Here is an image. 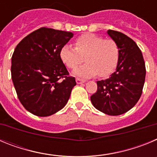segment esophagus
<instances>
[{"instance_id": "1", "label": "esophagus", "mask_w": 157, "mask_h": 157, "mask_svg": "<svg viewBox=\"0 0 157 157\" xmlns=\"http://www.w3.org/2000/svg\"><path fill=\"white\" fill-rule=\"evenodd\" d=\"M76 82H77L78 84H81V83L86 82V80L82 79V78H76Z\"/></svg>"}]
</instances>
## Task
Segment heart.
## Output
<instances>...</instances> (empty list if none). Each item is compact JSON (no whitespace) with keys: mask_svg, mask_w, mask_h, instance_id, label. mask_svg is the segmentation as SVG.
<instances>
[{"mask_svg":"<svg viewBox=\"0 0 157 157\" xmlns=\"http://www.w3.org/2000/svg\"><path fill=\"white\" fill-rule=\"evenodd\" d=\"M75 47L64 45L60 49L59 56L70 69H75L82 63L85 56L86 63L75 69L74 74L81 77H91L99 74L108 76L117 66L120 49L112 39H104L94 34H84L75 41Z\"/></svg>","mask_w":157,"mask_h":157,"instance_id":"1","label":"heart"}]
</instances>
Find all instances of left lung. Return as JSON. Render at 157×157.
Segmentation results:
<instances>
[{"mask_svg":"<svg viewBox=\"0 0 157 157\" xmlns=\"http://www.w3.org/2000/svg\"><path fill=\"white\" fill-rule=\"evenodd\" d=\"M108 34L120 49L117 67L109 78L97 82L98 90L90 100L98 110L119 116L132 109L140 99L146 70L141 49L134 40L116 30H109Z\"/></svg>","mask_w":157,"mask_h":157,"instance_id":"8db88e82","label":"left lung"}]
</instances>
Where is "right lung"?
Segmentation results:
<instances>
[{
    "mask_svg": "<svg viewBox=\"0 0 157 157\" xmlns=\"http://www.w3.org/2000/svg\"><path fill=\"white\" fill-rule=\"evenodd\" d=\"M71 32L41 27L16 45L11 74L20 103L32 114L48 116L61 110L76 85L59 56Z\"/></svg>",
    "mask_w": 157,
    "mask_h": 157,
    "instance_id": "right-lung-1",
    "label": "right lung"
}]
</instances>
